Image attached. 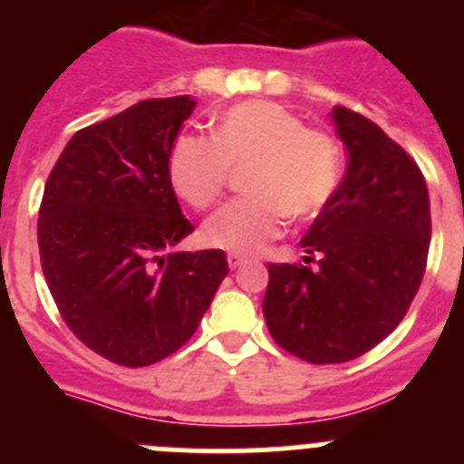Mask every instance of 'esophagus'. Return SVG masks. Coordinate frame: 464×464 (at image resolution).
Wrapping results in <instances>:
<instances>
[{
  "mask_svg": "<svg viewBox=\"0 0 464 464\" xmlns=\"http://www.w3.org/2000/svg\"><path fill=\"white\" fill-rule=\"evenodd\" d=\"M244 262H246V257H244V256H237V253H232V256H227V265H229V269L241 267V265H244Z\"/></svg>",
  "mask_w": 464,
  "mask_h": 464,
  "instance_id": "1",
  "label": "esophagus"
}]
</instances>
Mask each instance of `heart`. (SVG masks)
I'll list each match as a JSON object with an SVG mask.
<instances>
[{"instance_id": "b5f03b06", "label": "heart", "mask_w": 464, "mask_h": 464, "mask_svg": "<svg viewBox=\"0 0 464 464\" xmlns=\"http://www.w3.org/2000/svg\"><path fill=\"white\" fill-rule=\"evenodd\" d=\"M248 165L246 197L225 204L202 227L211 248L256 256L285 227L315 218L334 199L343 176L339 139L269 100L229 106L211 121V139L176 137L167 158V179L197 211L213 207L227 188L229 169Z\"/></svg>"}]
</instances>
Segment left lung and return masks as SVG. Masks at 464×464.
<instances>
[{"label":"left lung","mask_w":464,"mask_h":464,"mask_svg":"<svg viewBox=\"0 0 464 464\" xmlns=\"http://www.w3.org/2000/svg\"><path fill=\"white\" fill-rule=\"evenodd\" d=\"M332 121L348 150L346 176L299 241L306 265H269L262 302L274 342L311 364L360 358L400 325L432 235L428 186L411 155L346 106H334Z\"/></svg>","instance_id":"1"}]
</instances>
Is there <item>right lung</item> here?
I'll return each instance as SVG.
<instances>
[{
  "label": "right lung",
  "instance_id": "1",
  "mask_svg": "<svg viewBox=\"0 0 464 464\" xmlns=\"http://www.w3.org/2000/svg\"><path fill=\"white\" fill-rule=\"evenodd\" d=\"M192 109L179 94L83 127L44 188L36 232L53 299L90 351L122 367L179 351L229 272L218 248L174 251L195 227L167 158Z\"/></svg>",
  "mask_w": 464,
  "mask_h": 464
}]
</instances>
